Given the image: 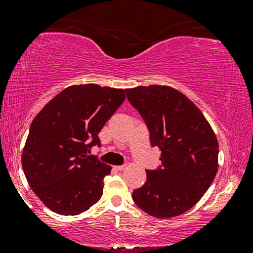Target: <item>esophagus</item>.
<instances>
[{
  "mask_svg": "<svg viewBox=\"0 0 253 253\" xmlns=\"http://www.w3.org/2000/svg\"><path fill=\"white\" fill-rule=\"evenodd\" d=\"M114 169L118 170V171H123V170L126 169V165H115Z\"/></svg>",
  "mask_w": 253,
  "mask_h": 253,
  "instance_id": "esophagus-1",
  "label": "esophagus"
}]
</instances>
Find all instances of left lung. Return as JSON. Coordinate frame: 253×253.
Segmentation results:
<instances>
[{
	"label": "left lung",
	"mask_w": 253,
	"mask_h": 253,
	"mask_svg": "<svg viewBox=\"0 0 253 253\" xmlns=\"http://www.w3.org/2000/svg\"><path fill=\"white\" fill-rule=\"evenodd\" d=\"M127 98L150 129L151 145L162 151V168L147 170V181L133 191L140 210L158 219L189 211L217 172L219 143L196 104L168 85L126 89Z\"/></svg>",
	"instance_id": "1"
}]
</instances>
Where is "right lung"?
I'll list each match as a JSON object with an SVG mask.
<instances>
[{"mask_svg": "<svg viewBox=\"0 0 253 253\" xmlns=\"http://www.w3.org/2000/svg\"><path fill=\"white\" fill-rule=\"evenodd\" d=\"M126 95L124 89L80 84L56 95L33 119L22 151L28 184L48 210L77 215L101 199L112 167L90 156L97 134Z\"/></svg>", "mask_w": 253, "mask_h": 253, "instance_id": "obj_1", "label": "right lung"}]
</instances>
